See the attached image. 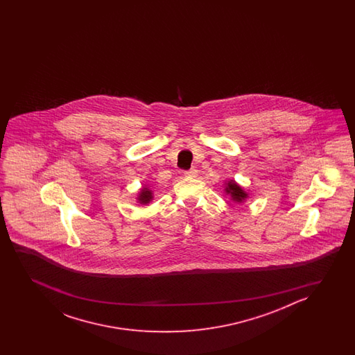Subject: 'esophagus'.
<instances>
[{
  "label": "esophagus",
  "mask_w": 355,
  "mask_h": 355,
  "mask_svg": "<svg viewBox=\"0 0 355 355\" xmlns=\"http://www.w3.org/2000/svg\"><path fill=\"white\" fill-rule=\"evenodd\" d=\"M184 175H185V178H196L198 170H196V168H190L188 171H185Z\"/></svg>",
  "instance_id": "1"
}]
</instances>
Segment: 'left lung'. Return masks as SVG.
Returning <instances> with one entry per match:
<instances>
[{
    "label": "left lung",
    "instance_id": "8db88e82",
    "mask_svg": "<svg viewBox=\"0 0 355 355\" xmlns=\"http://www.w3.org/2000/svg\"><path fill=\"white\" fill-rule=\"evenodd\" d=\"M226 193L232 196V199L237 203H241L248 198V194L243 191V189L240 185H237L234 180L227 182Z\"/></svg>",
    "mask_w": 355,
    "mask_h": 355
}]
</instances>
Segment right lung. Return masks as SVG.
<instances>
[{
	"instance_id": "1",
	"label": "right lung",
	"mask_w": 355,
	"mask_h": 355,
	"mask_svg": "<svg viewBox=\"0 0 355 355\" xmlns=\"http://www.w3.org/2000/svg\"><path fill=\"white\" fill-rule=\"evenodd\" d=\"M138 200L141 204L150 203L152 200V191L150 189L144 188L141 190V194L138 196Z\"/></svg>"
}]
</instances>
